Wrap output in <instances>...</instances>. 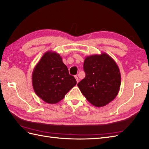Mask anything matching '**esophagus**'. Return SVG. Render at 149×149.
Returning a JSON list of instances; mask_svg holds the SVG:
<instances>
[{"label":"esophagus","mask_w":149,"mask_h":149,"mask_svg":"<svg viewBox=\"0 0 149 149\" xmlns=\"http://www.w3.org/2000/svg\"><path fill=\"white\" fill-rule=\"evenodd\" d=\"M74 78H75V79H76V80H77V83L79 81V79H78V77H77V75H76L75 76V77H74Z\"/></svg>","instance_id":"obj_1"}]
</instances>
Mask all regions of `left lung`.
<instances>
[{
    "label": "left lung",
    "mask_w": 149,
    "mask_h": 149,
    "mask_svg": "<svg viewBox=\"0 0 149 149\" xmlns=\"http://www.w3.org/2000/svg\"><path fill=\"white\" fill-rule=\"evenodd\" d=\"M86 76L78 86L93 106H106L117 96L121 78L116 63L107 54L86 56L83 64Z\"/></svg>",
    "instance_id": "1"
}]
</instances>
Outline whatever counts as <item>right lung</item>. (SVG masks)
Masks as SVG:
<instances>
[{"label":"right lung","mask_w":149,"mask_h":149,"mask_svg":"<svg viewBox=\"0 0 149 149\" xmlns=\"http://www.w3.org/2000/svg\"><path fill=\"white\" fill-rule=\"evenodd\" d=\"M77 84L60 54L47 51L32 72V85L37 95L48 104H56Z\"/></svg>","instance_id":"right-lung-1"}]
</instances>
